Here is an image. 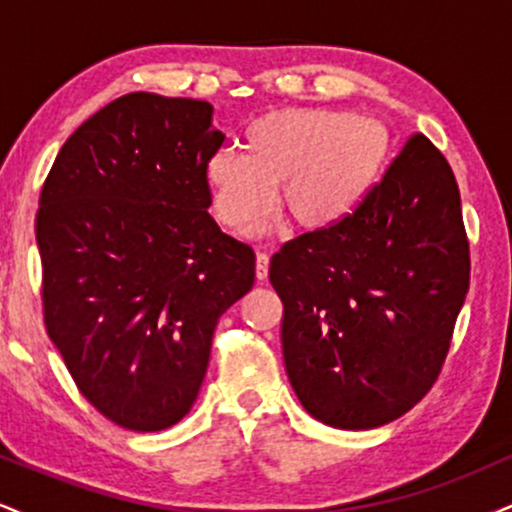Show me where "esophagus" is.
I'll return each instance as SVG.
<instances>
[{
	"label": "esophagus",
	"instance_id": "1",
	"mask_svg": "<svg viewBox=\"0 0 512 512\" xmlns=\"http://www.w3.org/2000/svg\"><path fill=\"white\" fill-rule=\"evenodd\" d=\"M255 274H257V279H260V281L267 279V274H269V255H267V252H257Z\"/></svg>",
	"mask_w": 512,
	"mask_h": 512
}]
</instances>
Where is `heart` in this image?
Returning <instances> with one entry per match:
<instances>
[{"label":"heart","mask_w":512,"mask_h":512,"mask_svg":"<svg viewBox=\"0 0 512 512\" xmlns=\"http://www.w3.org/2000/svg\"><path fill=\"white\" fill-rule=\"evenodd\" d=\"M392 132L380 117L332 108H286L260 117L243 137V156L216 151L204 163L214 214L248 231L274 209V187L291 219L327 231L349 219L383 180Z\"/></svg>","instance_id":"obj_1"}]
</instances>
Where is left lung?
<instances>
[{"label": "left lung", "mask_w": 512, "mask_h": 512, "mask_svg": "<svg viewBox=\"0 0 512 512\" xmlns=\"http://www.w3.org/2000/svg\"><path fill=\"white\" fill-rule=\"evenodd\" d=\"M269 281L286 373L313 419L368 431L407 414L436 383L469 289L445 156L414 134L349 219L276 252Z\"/></svg>", "instance_id": "obj_1"}]
</instances>
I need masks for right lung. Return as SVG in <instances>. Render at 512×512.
<instances>
[{
  "label": "right lung",
  "instance_id": "1",
  "mask_svg": "<svg viewBox=\"0 0 512 512\" xmlns=\"http://www.w3.org/2000/svg\"><path fill=\"white\" fill-rule=\"evenodd\" d=\"M214 108L127 93L81 125L40 192L45 327L105 419L178 424L207 375L216 322L255 284V252L211 219Z\"/></svg>",
  "mask_w": 512,
  "mask_h": 512
}]
</instances>
